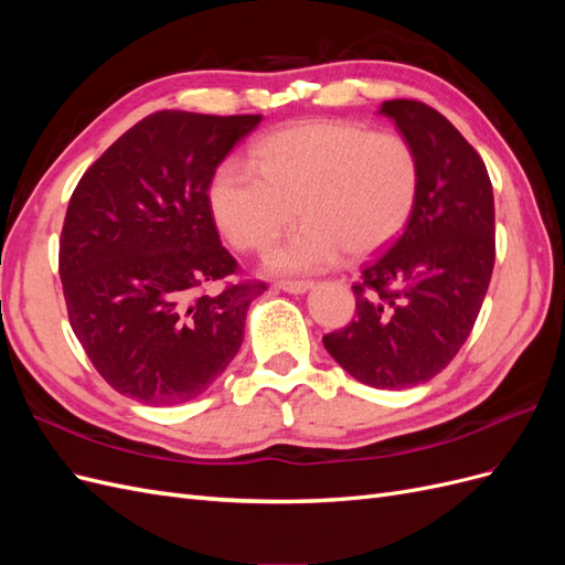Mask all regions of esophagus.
<instances>
[{
    "instance_id": "esophagus-1",
    "label": "esophagus",
    "mask_w": 565,
    "mask_h": 565,
    "mask_svg": "<svg viewBox=\"0 0 565 565\" xmlns=\"http://www.w3.org/2000/svg\"><path fill=\"white\" fill-rule=\"evenodd\" d=\"M273 287L282 289V292H289V295H303V292H309L313 282L311 280H278V282H273Z\"/></svg>"
}]
</instances>
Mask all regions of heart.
<instances>
[{
  "mask_svg": "<svg viewBox=\"0 0 565 565\" xmlns=\"http://www.w3.org/2000/svg\"><path fill=\"white\" fill-rule=\"evenodd\" d=\"M249 162L224 160L214 169L210 210L243 252L270 247L297 214L303 224L268 259L282 273L328 268L341 252H377L403 231L419 191L415 148L349 119L273 131L252 146Z\"/></svg>",
  "mask_w": 565,
  "mask_h": 565,
  "instance_id": "b5f03b06",
  "label": "heart"
}]
</instances>
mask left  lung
<instances>
[{
	"mask_svg": "<svg viewBox=\"0 0 565 565\" xmlns=\"http://www.w3.org/2000/svg\"><path fill=\"white\" fill-rule=\"evenodd\" d=\"M419 162L405 231L363 264L355 316L322 344L351 377L407 388L448 367L473 330L494 266V200L481 156L422 100H384Z\"/></svg>",
	"mask_w": 565,
	"mask_h": 565,
	"instance_id": "1",
	"label": "left lung"
}]
</instances>
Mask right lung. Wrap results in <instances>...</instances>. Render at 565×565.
Wrapping results in <instances>:
<instances>
[{
  "label": "right lung",
  "mask_w": 565,
  "mask_h": 565,
  "mask_svg": "<svg viewBox=\"0 0 565 565\" xmlns=\"http://www.w3.org/2000/svg\"><path fill=\"white\" fill-rule=\"evenodd\" d=\"M262 115L160 110L100 156L67 204L58 273L67 320L117 393L146 405L198 398L243 344L266 282H228L207 188ZM214 281L225 287L206 292Z\"/></svg>",
  "instance_id": "obj_1"
}]
</instances>
